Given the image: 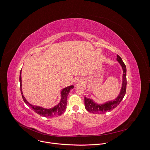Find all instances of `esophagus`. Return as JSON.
<instances>
[{"label": "esophagus", "mask_w": 150, "mask_h": 150, "mask_svg": "<svg viewBox=\"0 0 150 150\" xmlns=\"http://www.w3.org/2000/svg\"><path fill=\"white\" fill-rule=\"evenodd\" d=\"M76 81H77V82H81V79H79V78H78V79H76Z\"/></svg>", "instance_id": "34e87169"}]
</instances>
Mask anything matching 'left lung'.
Returning <instances> with one entry per match:
<instances>
[{"label":"left lung","instance_id":"8db88e82","mask_svg":"<svg viewBox=\"0 0 150 150\" xmlns=\"http://www.w3.org/2000/svg\"><path fill=\"white\" fill-rule=\"evenodd\" d=\"M117 60L120 63L123 69V76H122V88L119 96L113 101H109L105 102L104 104H99L94 102L92 99L88 98L86 97H84L85 108L86 110L92 113L96 114H103L104 113L111 111L120 104L122 99L123 98L126 90V68L123 62L122 58L117 54Z\"/></svg>","mask_w":150,"mask_h":150}]
</instances>
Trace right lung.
<instances>
[{
    "mask_svg": "<svg viewBox=\"0 0 150 150\" xmlns=\"http://www.w3.org/2000/svg\"><path fill=\"white\" fill-rule=\"evenodd\" d=\"M19 82H20V90L21 93L22 94L23 99L25 103L32 109L33 111H34L35 113L38 114L39 115L41 116H44L46 117H54V116H60L62 114H63L65 112V110L67 109V97L68 96L69 93L70 92L71 90L74 88V85H71V86L67 87L65 88H63L61 91V100L59 103L53 107V108L50 109H45L42 108V107L40 106H36L33 105L31 104L30 103L27 101V100L25 99L24 96H23V91H22V80H21V71L20 72V75H19Z\"/></svg>",
    "mask_w": 150,
    "mask_h": 150,
    "instance_id": "add662e5",
    "label": "right lung"
}]
</instances>
